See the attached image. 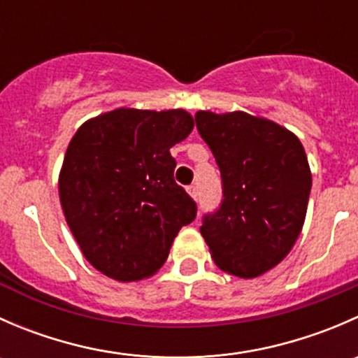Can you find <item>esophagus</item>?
Here are the masks:
<instances>
[{"label": "esophagus", "mask_w": 358, "mask_h": 358, "mask_svg": "<svg viewBox=\"0 0 358 358\" xmlns=\"http://www.w3.org/2000/svg\"><path fill=\"white\" fill-rule=\"evenodd\" d=\"M187 192H189V196L192 197V199H197V196H199V190H197L196 185L187 187Z\"/></svg>", "instance_id": "34e87169"}]
</instances>
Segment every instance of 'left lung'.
<instances>
[{"label":"left lung","mask_w":358,"mask_h":358,"mask_svg":"<svg viewBox=\"0 0 358 358\" xmlns=\"http://www.w3.org/2000/svg\"><path fill=\"white\" fill-rule=\"evenodd\" d=\"M199 135L223 182V202L201 234L218 268L255 279L291 252L306 216L312 171L294 133L244 110H197Z\"/></svg>","instance_id":"1"}]
</instances>
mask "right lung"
Instances as JSON below:
<instances>
[{
	"instance_id": "right-lung-1",
	"label": "right lung",
	"mask_w": 358,
	"mask_h": 358,
	"mask_svg": "<svg viewBox=\"0 0 358 358\" xmlns=\"http://www.w3.org/2000/svg\"><path fill=\"white\" fill-rule=\"evenodd\" d=\"M194 129L185 109L103 112L79 126L59 175L64 216L85 258L117 282L149 279L196 218L169 149Z\"/></svg>"
}]
</instances>
